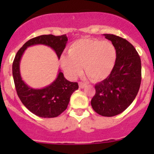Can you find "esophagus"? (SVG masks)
I'll return each instance as SVG.
<instances>
[{"label":"esophagus","mask_w":154,"mask_h":154,"mask_svg":"<svg viewBox=\"0 0 154 154\" xmlns=\"http://www.w3.org/2000/svg\"><path fill=\"white\" fill-rule=\"evenodd\" d=\"M86 85V83H83V82H79V88H81V89L85 88Z\"/></svg>","instance_id":"34e87169"}]
</instances>
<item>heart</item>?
<instances>
[{
  "mask_svg": "<svg viewBox=\"0 0 154 154\" xmlns=\"http://www.w3.org/2000/svg\"><path fill=\"white\" fill-rule=\"evenodd\" d=\"M69 56L63 55L60 63L65 72L72 79L82 71L92 81L104 79L110 74L116 58L113 45L106 41L83 38L76 41L69 48Z\"/></svg>",
  "mask_w": 154,
  "mask_h": 154,
  "instance_id": "obj_1",
  "label": "heart"
}]
</instances>
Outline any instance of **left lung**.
Here are the masks:
<instances>
[{"instance_id":"8db88e82","label":"left lung","mask_w":154,"mask_h":154,"mask_svg":"<svg viewBox=\"0 0 154 154\" xmlns=\"http://www.w3.org/2000/svg\"><path fill=\"white\" fill-rule=\"evenodd\" d=\"M103 35L112 42L116 58L108 77L95 85L91 105L98 114L109 117L123 112L135 99L141 83V60L127 40L110 34Z\"/></svg>"}]
</instances>
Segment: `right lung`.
Masks as SVG:
<instances>
[{"label": "right lung", "instance_id": "obj_1", "mask_svg": "<svg viewBox=\"0 0 154 154\" xmlns=\"http://www.w3.org/2000/svg\"><path fill=\"white\" fill-rule=\"evenodd\" d=\"M68 38L65 35L55 36L45 35L30 39L18 50L12 65V74L16 91L21 103L30 112L42 118H53L67 109L72 94L79 89L77 82L68 81L59 71L56 79L43 89H32L24 83L20 74V61L27 48L35 45H45L55 50L60 58Z\"/></svg>", "mask_w": 154, "mask_h": 154}]
</instances>
